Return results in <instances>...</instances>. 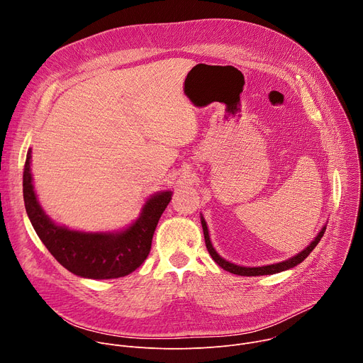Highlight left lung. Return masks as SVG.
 I'll return each mask as SVG.
<instances>
[{
  "mask_svg": "<svg viewBox=\"0 0 363 363\" xmlns=\"http://www.w3.org/2000/svg\"><path fill=\"white\" fill-rule=\"evenodd\" d=\"M201 224H202V231H203V238H205V245H206V250H208V252L211 254L213 260L221 267L224 269L225 272H230L233 274H237V276H266V274H276V273H280V272H284V270H289V269H293L294 266L300 264L304 258L312 252L315 250V247L319 244L320 238L323 237L325 231H326V225L320 230V233L316 235V238L310 242L303 251H300L297 255L289 258V260L286 262H281V263H276V264H269V266H263V267H242V266H237L234 263H230L227 260H224V258L216 251V248L213 247L211 244V240H210V234H208V227H206V223L205 220L202 218L201 216Z\"/></svg>",
  "mask_w": 363,
  "mask_h": 363,
  "instance_id": "left-lung-1",
  "label": "left lung"
}]
</instances>
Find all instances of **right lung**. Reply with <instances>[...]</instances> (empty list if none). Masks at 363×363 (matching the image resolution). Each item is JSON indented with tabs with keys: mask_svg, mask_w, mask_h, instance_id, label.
<instances>
[{
	"mask_svg": "<svg viewBox=\"0 0 363 363\" xmlns=\"http://www.w3.org/2000/svg\"><path fill=\"white\" fill-rule=\"evenodd\" d=\"M31 149L27 152L23 195L27 216L47 250L70 273L84 279H118L135 272L150 251L152 237L168 206L172 191L153 194L143 205L139 218L119 233H83L51 221L34 192Z\"/></svg>",
	"mask_w": 363,
	"mask_h": 363,
	"instance_id": "obj_1",
	"label": "right lung"
}]
</instances>
